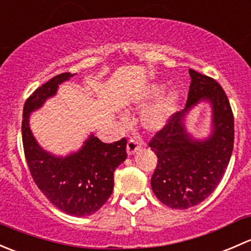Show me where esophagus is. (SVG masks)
<instances>
[{"label": "esophagus", "instance_id": "obj_1", "mask_svg": "<svg viewBox=\"0 0 251 251\" xmlns=\"http://www.w3.org/2000/svg\"><path fill=\"white\" fill-rule=\"evenodd\" d=\"M141 147H142L141 141L136 140V138H130L127 142V153L130 154V155H132V154H135Z\"/></svg>", "mask_w": 251, "mask_h": 251}]
</instances>
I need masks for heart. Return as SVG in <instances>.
Masks as SVG:
<instances>
[{
	"instance_id": "1",
	"label": "heart",
	"mask_w": 251,
	"mask_h": 251,
	"mask_svg": "<svg viewBox=\"0 0 251 251\" xmlns=\"http://www.w3.org/2000/svg\"><path fill=\"white\" fill-rule=\"evenodd\" d=\"M164 91H165V85H163V83L151 85L144 93L143 98H142V104H148L149 102L163 95ZM177 100H178V96L176 92H170L164 96L163 98H160L155 104L151 105L144 113L143 118H142L144 127L151 131L160 130L168 123L174 111L176 110Z\"/></svg>"
}]
</instances>
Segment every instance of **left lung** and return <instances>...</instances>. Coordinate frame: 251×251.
<instances>
[{"instance_id": "1", "label": "left lung", "mask_w": 251, "mask_h": 251, "mask_svg": "<svg viewBox=\"0 0 251 251\" xmlns=\"http://www.w3.org/2000/svg\"><path fill=\"white\" fill-rule=\"evenodd\" d=\"M192 77L186 108L171 115L149 141L158 164L151 184L156 198L173 209H188L205 201L221 181L234 143V118L224 88L212 77L189 69ZM201 100L213 107V135L192 140L185 132V113Z\"/></svg>"}]
</instances>
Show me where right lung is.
I'll return each mask as SVG.
<instances>
[{"label":"right lung","instance_id":"1","mask_svg":"<svg viewBox=\"0 0 251 251\" xmlns=\"http://www.w3.org/2000/svg\"><path fill=\"white\" fill-rule=\"evenodd\" d=\"M73 76L63 73L40 86L25 100L22 138L25 159L32 179L55 207L72 216H88L100 210L114 188V171L127 156L126 138L104 143L95 136L67 158H57L42 151L29 127L31 111L39 109L57 92L59 83Z\"/></svg>","mask_w":251,"mask_h":251}]
</instances>
